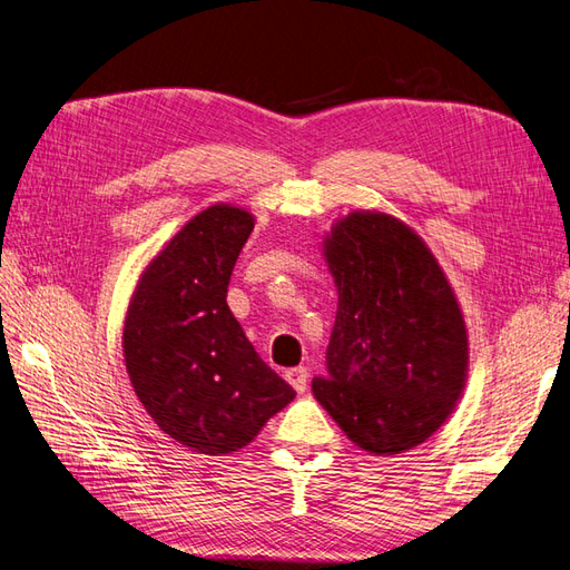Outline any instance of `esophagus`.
Listing matches in <instances>:
<instances>
[{"instance_id":"34e87169","label":"esophagus","mask_w":570,"mask_h":570,"mask_svg":"<svg viewBox=\"0 0 570 570\" xmlns=\"http://www.w3.org/2000/svg\"><path fill=\"white\" fill-rule=\"evenodd\" d=\"M285 377H287V383L295 387L297 392H304L306 390V383H308V371L304 368V366H297V368H289L287 373H285Z\"/></svg>"}]
</instances>
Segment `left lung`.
Wrapping results in <instances>:
<instances>
[{
	"instance_id": "obj_1",
	"label": "left lung",
	"mask_w": 570,
	"mask_h": 570,
	"mask_svg": "<svg viewBox=\"0 0 570 570\" xmlns=\"http://www.w3.org/2000/svg\"><path fill=\"white\" fill-rule=\"evenodd\" d=\"M323 247L340 299L314 396L361 450H411L463 392L469 337L454 292L423 239L387 214H350Z\"/></svg>"
}]
</instances>
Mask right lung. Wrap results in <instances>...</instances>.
Returning a JSON list of instances; mask_svg holds the SVG:
<instances>
[{
	"instance_id": "add662e5",
	"label": "right lung",
	"mask_w": 570,
	"mask_h": 570,
	"mask_svg": "<svg viewBox=\"0 0 570 570\" xmlns=\"http://www.w3.org/2000/svg\"><path fill=\"white\" fill-rule=\"evenodd\" d=\"M254 218L214 204L185 223L142 273L124 327L135 394L166 435L197 454L243 450L295 400L228 308Z\"/></svg>"
}]
</instances>
